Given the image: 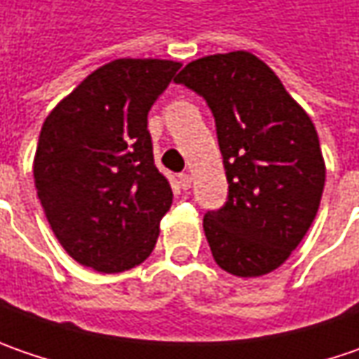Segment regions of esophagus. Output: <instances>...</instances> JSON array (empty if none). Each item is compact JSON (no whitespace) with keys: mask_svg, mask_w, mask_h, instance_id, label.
<instances>
[{"mask_svg":"<svg viewBox=\"0 0 359 359\" xmlns=\"http://www.w3.org/2000/svg\"><path fill=\"white\" fill-rule=\"evenodd\" d=\"M180 186H182V189L191 187V175L189 173H180Z\"/></svg>","mask_w":359,"mask_h":359,"instance_id":"obj_1","label":"esophagus"}]
</instances>
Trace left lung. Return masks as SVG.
I'll return each mask as SVG.
<instances>
[{
    "instance_id": "left-lung-1",
    "label": "left lung",
    "mask_w": 359,
    "mask_h": 359,
    "mask_svg": "<svg viewBox=\"0 0 359 359\" xmlns=\"http://www.w3.org/2000/svg\"><path fill=\"white\" fill-rule=\"evenodd\" d=\"M210 105L228 201L203 215L215 264L240 278L280 268L318 214L325 163L310 116L250 51L187 63L173 79Z\"/></svg>"
}]
</instances>
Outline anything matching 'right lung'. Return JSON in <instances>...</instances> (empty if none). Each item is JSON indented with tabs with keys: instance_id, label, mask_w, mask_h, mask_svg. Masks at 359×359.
<instances>
[{
	"instance_id": "right-lung-1",
	"label": "right lung",
	"mask_w": 359,
	"mask_h": 359,
	"mask_svg": "<svg viewBox=\"0 0 359 359\" xmlns=\"http://www.w3.org/2000/svg\"><path fill=\"white\" fill-rule=\"evenodd\" d=\"M182 63L116 60L53 107L39 133L37 198L63 250L119 273L156 248L172 187L154 163L147 111Z\"/></svg>"
}]
</instances>
